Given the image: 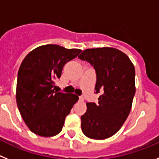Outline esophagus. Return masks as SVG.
<instances>
[{
	"mask_svg": "<svg viewBox=\"0 0 159 159\" xmlns=\"http://www.w3.org/2000/svg\"><path fill=\"white\" fill-rule=\"evenodd\" d=\"M84 97H83V96H80V101H84Z\"/></svg>",
	"mask_w": 159,
	"mask_h": 159,
	"instance_id": "obj_1",
	"label": "esophagus"
}]
</instances>
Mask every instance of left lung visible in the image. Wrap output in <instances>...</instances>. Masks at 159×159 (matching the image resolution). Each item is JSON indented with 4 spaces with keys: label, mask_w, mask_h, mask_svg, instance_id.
<instances>
[{
    "label": "left lung",
    "mask_w": 159,
    "mask_h": 159,
    "mask_svg": "<svg viewBox=\"0 0 159 159\" xmlns=\"http://www.w3.org/2000/svg\"><path fill=\"white\" fill-rule=\"evenodd\" d=\"M79 58L93 66L95 93L102 92L97 104L87 102L82 131L90 139H105L121 128L130 114L135 94L134 67L127 55L113 48L86 49Z\"/></svg>",
    "instance_id": "left-lung-1"
}]
</instances>
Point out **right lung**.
Masks as SVG:
<instances>
[{"mask_svg": "<svg viewBox=\"0 0 159 159\" xmlns=\"http://www.w3.org/2000/svg\"><path fill=\"white\" fill-rule=\"evenodd\" d=\"M81 52L57 44L36 48L20 66L16 83V103L30 130L52 137L62 130L66 116L78 101L75 94L56 92L54 80L60 78L66 63Z\"/></svg>", "mask_w": 159, "mask_h": 159, "instance_id": "1", "label": "right lung"}]
</instances>
